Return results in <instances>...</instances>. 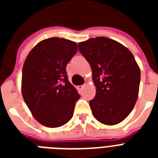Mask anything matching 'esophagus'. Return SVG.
Here are the masks:
<instances>
[{"mask_svg": "<svg viewBox=\"0 0 158 158\" xmlns=\"http://www.w3.org/2000/svg\"><path fill=\"white\" fill-rule=\"evenodd\" d=\"M85 87V85H82L79 86V89H80V90H82Z\"/></svg>", "mask_w": 158, "mask_h": 158, "instance_id": "1", "label": "esophagus"}]
</instances>
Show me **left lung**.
Returning <instances> with one entry per match:
<instances>
[{
	"label": "left lung",
	"mask_w": 158,
	"mask_h": 158,
	"mask_svg": "<svg viewBox=\"0 0 158 158\" xmlns=\"http://www.w3.org/2000/svg\"><path fill=\"white\" fill-rule=\"evenodd\" d=\"M92 68L96 96L89 101L93 116L115 125L129 115L138 99L141 72L132 53L107 37L91 38L78 44Z\"/></svg>",
	"instance_id": "8db88e82"
}]
</instances>
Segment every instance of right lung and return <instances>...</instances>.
<instances>
[{
    "instance_id": "add662e5",
    "label": "right lung",
    "mask_w": 158,
    "mask_h": 158,
    "mask_svg": "<svg viewBox=\"0 0 158 158\" xmlns=\"http://www.w3.org/2000/svg\"><path fill=\"white\" fill-rule=\"evenodd\" d=\"M77 51L75 42L49 38L40 42L25 59L21 92L25 103L38 122L59 127L69 122L80 98L68 80V62Z\"/></svg>"
}]
</instances>
